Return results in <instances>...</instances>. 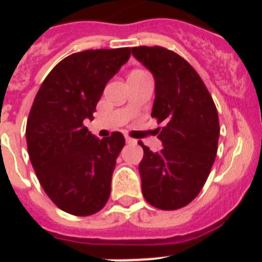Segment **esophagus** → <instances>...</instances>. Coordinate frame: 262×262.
I'll list each match as a JSON object with an SVG mask.
<instances>
[{
    "mask_svg": "<svg viewBox=\"0 0 262 262\" xmlns=\"http://www.w3.org/2000/svg\"><path fill=\"white\" fill-rule=\"evenodd\" d=\"M126 143H128V144H134V143H136V140L135 139H133V138H129V136H126Z\"/></svg>",
    "mask_w": 262,
    "mask_h": 262,
    "instance_id": "34e87169",
    "label": "esophagus"
}]
</instances>
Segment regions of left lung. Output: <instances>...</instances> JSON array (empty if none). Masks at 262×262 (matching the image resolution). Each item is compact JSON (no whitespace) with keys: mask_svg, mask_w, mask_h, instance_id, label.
Instances as JSON below:
<instances>
[{"mask_svg":"<svg viewBox=\"0 0 262 262\" xmlns=\"http://www.w3.org/2000/svg\"><path fill=\"white\" fill-rule=\"evenodd\" d=\"M131 52L154 76L151 115L164 123L157 136L161 151L140 143L143 195L157 209H181L200 194L215 161L221 133L216 107L202 78L180 55L157 46Z\"/></svg>","mask_w":262,"mask_h":262,"instance_id":"left-lung-1","label":"left lung"}]
</instances>
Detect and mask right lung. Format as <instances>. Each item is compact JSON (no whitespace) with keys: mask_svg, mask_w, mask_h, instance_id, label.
I'll return each instance as SVG.
<instances>
[{"mask_svg":"<svg viewBox=\"0 0 262 262\" xmlns=\"http://www.w3.org/2000/svg\"><path fill=\"white\" fill-rule=\"evenodd\" d=\"M131 56L129 48L88 50L66 57L36 93L26 126L27 151L36 177L55 205L77 216L107 202L120 133L98 139L84 126L103 89Z\"/></svg>","mask_w":262,"mask_h":262,"instance_id":"obj_1","label":"right lung"}]
</instances>
